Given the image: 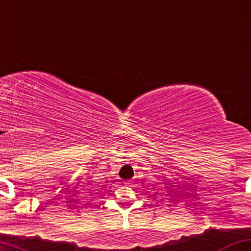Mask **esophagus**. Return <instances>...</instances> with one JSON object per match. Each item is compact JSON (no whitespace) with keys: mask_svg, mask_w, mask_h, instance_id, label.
Masks as SVG:
<instances>
[{"mask_svg":"<svg viewBox=\"0 0 251 251\" xmlns=\"http://www.w3.org/2000/svg\"><path fill=\"white\" fill-rule=\"evenodd\" d=\"M125 184H127V185H131V183H130V182H126Z\"/></svg>","mask_w":251,"mask_h":251,"instance_id":"obj_1","label":"esophagus"}]
</instances>
